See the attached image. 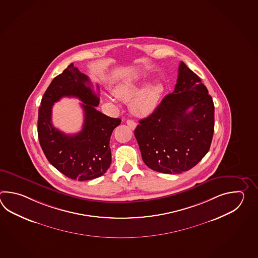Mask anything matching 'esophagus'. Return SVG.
Instances as JSON below:
<instances>
[{
  "label": "esophagus",
  "mask_w": 258,
  "mask_h": 258,
  "mask_svg": "<svg viewBox=\"0 0 258 258\" xmlns=\"http://www.w3.org/2000/svg\"><path fill=\"white\" fill-rule=\"evenodd\" d=\"M126 123L127 125L130 127L131 129H133V130H134L136 127H137V123H136L135 121H132V120H127Z\"/></svg>",
  "instance_id": "34e87169"
}]
</instances>
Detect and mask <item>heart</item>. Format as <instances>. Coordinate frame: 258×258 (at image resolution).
Here are the masks:
<instances>
[{
    "label": "heart",
    "instance_id": "1",
    "mask_svg": "<svg viewBox=\"0 0 258 258\" xmlns=\"http://www.w3.org/2000/svg\"><path fill=\"white\" fill-rule=\"evenodd\" d=\"M142 80L137 78H128L117 84L113 88L116 98L122 101H131L130 109L137 116H147L153 111L163 93V85L159 80L155 79L140 88ZM109 100L113 101V99Z\"/></svg>",
    "mask_w": 258,
    "mask_h": 258
}]
</instances>
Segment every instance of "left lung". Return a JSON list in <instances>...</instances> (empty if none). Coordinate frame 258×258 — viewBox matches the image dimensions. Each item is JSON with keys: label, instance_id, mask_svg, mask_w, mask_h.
<instances>
[{"label": "left lung", "instance_id": "8db88e82", "mask_svg": "<svg viewBox=\"0 0 258 258\" xmlns=\"http://www.w3.org/2000/svg\"><path fill=\"white\" fill-rule=\"evenodd\" d=\"M178 72L173 92L135 130L145 164L169 174L198 164L209 152L214 133V103L208 88L183 61Z\"/></svg>", "mask_w": 258, "mask_h": 258}]
</instances>
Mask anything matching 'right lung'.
<instances>
[{
	"mask_svg": "<svg viewBox=\"0 0 258 258\" xmlns=\"http://www.w3.org/2000/svg\"><path fill=\"white\" fill-rule=\"evenodd\" d=\"M63 96H75L83 102L84 123L76 135H66L51 122L52 107ZM99 103V95L94 92L88 76L74 63L55 77L41 99L38 119L40 147L49 163L72 180H92L110 168V137L121 119L97 110Z\"/></svg>",
	"mask_w": 258,
	"mask_h": 258,
	"instance_id": "obj_1",
	"label": "right lung"
}]
</instances>
